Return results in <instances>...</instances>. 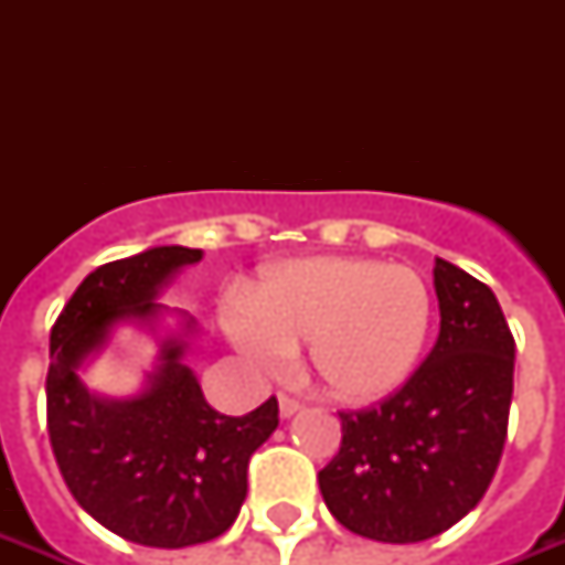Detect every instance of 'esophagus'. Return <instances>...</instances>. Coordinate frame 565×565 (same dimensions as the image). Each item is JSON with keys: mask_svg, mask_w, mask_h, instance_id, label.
Here are the masks:
<instances>
[{"mask_svg": "<svg viewBox=\"0 0 565 565\" xmlns=\"http://www.w3.org/2000/svg\"><path fill=\"white\" fill-rule=\"evenodd\" d=\"M278 411H281L284 419H290V416H296V413L301 411V404L296 402V398H290V395H281V398H278Z\"/></svg>", "mask_w": 565, "mask_h": 565, "instance_id": "obj_1", "label": "esophagus"}]
</instances>
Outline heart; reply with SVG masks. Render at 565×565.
I'll return each instance as SVG.
<instances>
[{"mask_svg": "<svg viewBox=\"0 0 565 565\" xmlns=\"http://www.w3.org/2000/svg\"><path fill=\"white\" fill-rule=\"evenodd\" d=\"M243 361L275 375L305 343V370L331 398L372 404L411 377L428 343L434 299L407 266L370 257L287 260L257 284L252 305L225 313Z\"/></svg>", "mask_w": 565, "mask_h": 565, "instance_id": "heart-1", "label": "heart"}]
</instances>
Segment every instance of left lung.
Returning <instances> with one entry per match:
<instances>
[{
    "label": "left lung",
    "mask_w": 565,
    "mask_h": 565,
    "mask_svg": "<svg viewBox=\"0 0 565 565\" xmlns=\"http://www.w3.org/2000/svg\"><path fill=\"white\" fill-rule=\"evenodd\" d=\"M439 337L377 407L340 413L343 443L319 472L331 516L377 543H422L457 525L499 469L516 343L495 292L437 257Z\"/></svg>",
    "instance_id": "left-lung-1"
}]
</instances>
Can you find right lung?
Returning a JSON list of instances; mask_svg holds the SVG:
<instances>
[{
    "instance_id": "right-lung-1",
    "label": "right lung",
    "mask_w": 565,
    "mask_h": 565,
    "mask_svg": "<svg viewBox=\"0 0 565 565\" xmlns=\"http://www.w3.org/2000/svg\"><path fill=\"white\" fill-rule=\"evenodd\" d=\"M202 248L154 246L93 269L49 337L46 416L57 469L73 499L99 525L149 548H188L225 534L246 501L248 457L278 428L275 395L246 416L204 402L188 366L195 319L158 301ZM163 312L182 328L160 334ZM119 324L159 337L145 390L110 399L77 375Z\"/></svg>"
}]
</instances>
